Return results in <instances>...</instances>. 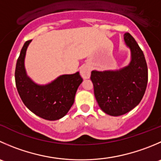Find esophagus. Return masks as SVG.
I'll use <instances>...</instances> for the list:
<instances>
[{
	"instance_id": "obj_1",
	"label": "esophagus",
	"mask_w": 161,
	"mask_h": 161,
	"mask_svg": "<svg viewBox=\"0 0 161 161\" xmlns=\"http://www.w3.org/2000/svg\"><path fill=\"white\" fill-rule=\"evenodd\" d=\"M91 68L89 65H83L80 68V74L83 79H89L90 76Z\"/></svg>"
}]
</instances>
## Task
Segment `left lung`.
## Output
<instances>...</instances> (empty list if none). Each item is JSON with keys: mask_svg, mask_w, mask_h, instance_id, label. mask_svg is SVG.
Returning a JSON list of instances; mask_svg holds the SVG:
<instances>
[{"mask_svg": "<svg viewBox=\"0 0 161 161\" xmlns=\"http://www.w3.org/2000/svg\"><path fill=\"white\" fill-rule=\"evenodd\" d=\"M131 51V61L119 71H93L90 79L95 97L103 112L113 116L124 115L142 99L148 82V68L144 53L129 33L124 34Z\"/></svg>", "mask_w": 161, "mask_h": 161, "instance_id": "8db88e82", "label": "left lung"}]
</instances>
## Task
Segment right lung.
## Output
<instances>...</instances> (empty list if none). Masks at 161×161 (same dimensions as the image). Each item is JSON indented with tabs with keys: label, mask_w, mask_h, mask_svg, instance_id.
Returning <instances> with one entry per match:
<instances>
[{
	"label": "right lung",
	"mask_w": 161,
	"mask_h": 161,
	"mask_svg": "<svg viewBox=\"0 0 161 161\" xmlns=\"http://www.w3.org/2000/svg\"><path fill=\"white\" fill-rule=\"evenodd\" d=\"M31 40L23 45L16 62L15 85L20 98L29 110L47 120H57L64 116L75 101L76 91L82 82L79 72L64 75L46 86L34 83L26 74L24 58Z\"/></svg>",
	"instance_id": "1"
}]
</instances>
